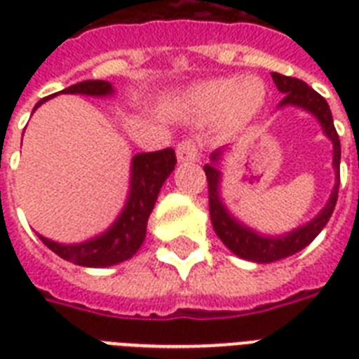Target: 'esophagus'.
I'll list each match as a JSON object with an SVG mask.
<instances>
[{
    "label": "esophagus",
    "instance_id": "esophagus-1",
    "mask_svg": "<svg viewBox=\"0 0 359 359\" xmlns=\"http://www.w3.org/2000/svg\"><path fill=\"white\" fill-rule=\"evenodd\" d=\"M201 154V147H199V141L194 140V137H186L177 145V158L179 162H194Z\"/></svg>",
    "mask_w": 359,
    "mask_h": 359
}]
</instances>
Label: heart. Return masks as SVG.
<instances>
[{
    "mask_svg": "<svg viewBox=\"0 0 359 359\" xmlns=\"http://www.w3.org/2000/svg\"><path fill=\"white\" fill-rule=\"evenodd\" d=\"M264 86L257 78H216L191 89L190 100L201 114L224 115L225 123L240 126L253 119L264 104Z\"/></svg>",
    "mask_w": 359,
    "mask_h": 359,
    "instance_id": "obj_1",
    "label": "heart"
}]
</instances>
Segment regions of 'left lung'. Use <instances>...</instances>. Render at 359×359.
I'll return each mask as SVG.
<instances>
[{
  "label": "left lung",
  "instance_id": "left-lung-1",
  "mask_svg": "<svg viewBox=\"0 0 359 359\" xmlns=\"http://www.w3.org/2000/svg\"><path fill=\"white\" fill-rule=\"evenodd\" d=\"M272 80L279 91L283 93L285 97L281 100V106L292 104V106H300L317 115V119L323 124L324 132L330 140L334 141V168L339 175V162H341V143L337 130L334 126V117L330 111L328 102L318 95L315 89L307 86L306 81L298 80V78H290V76L278 74L272 72ZM219 152H214L212 162H216ZM205 173H207L208 182V207H210V219H212L214 231L219 236V240L229 248L235 255L248 259V261L255 262H273L285 257H290L304 250L307 244H311L315 236L324 229V225L328 224L330 216L334 212L335 203H337V194H339V177H337V184L334 188V194L330 197L328 205L324 210L318 214L317 218L313 219L311 224L304 225L300 229L292 231L290 235L281 236V238H266L253 233L251 229L240 225L238 222L231 218L227 210L224 208L218 196V184H219V171L214 165H205Z\"/></svg>",
  "mask_w": 359,
  "mask_h": 359
}]
</instances>
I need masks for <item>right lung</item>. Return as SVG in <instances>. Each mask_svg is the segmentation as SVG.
Returning a JSON list of instances; mask_svg holds the SVG:
<instances>
[{
	"instance_id": "add662e5",
	"label": "right lung",
	"mask_w": 359,
	"mask_h": 359,
	"mask_svg": "<svg viewBox=\"0 0 359 359\" xmlns=\"http://www.w3.org/2000/svg\"><path fill=\"white\" fill-rule=\"evenodd\" d=\"M61 93L104 97V95L111 93V83L102 80H87L67 87ZM48 98L39 100L35 108H39ZM175 163H177V156H175L173 149L143 152V154L134 156L132 160V190H130L128 203L114 227L98 238L72 245L57 244L44 236H39V238L61 259L80 264V266H111V264L126 261L140 250V245L145 240L149 216L154 208L160 188L175 169Z\"/></svg>"
}]
</instances>
